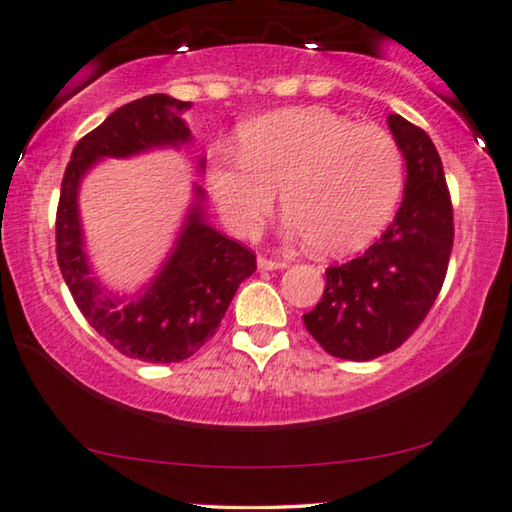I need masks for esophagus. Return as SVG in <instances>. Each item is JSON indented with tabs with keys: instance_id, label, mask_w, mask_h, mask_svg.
<instances>
[{
	"instance_id": "esophagus-1",
	"label": "esophagus",
	"mask_w": 512,
	"mask_h": 512,
	"mask_svg": "<svg viewBox=\"0 0 512 512\" xmlns=\"http://www.w3.org/2000/svg\"><path fill=\"white\" fill-rule=\"evenodd\" d=\"M286 265V261H272L267 256H258V270H283Z\"/></svg>"
}]
</instances>
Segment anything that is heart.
I'll use <instances>...</instances> for the list:
<instances>
[{
    "instance_id": "b5f03b06",
    "label": "heart",
    "mask_w": 512,
    "mask_h": 512,
    "mask_svg": "<svg viewBox=\"0 0 512 512\" xmlns=\"http://www.w3.org/2000/svg\"><path fill=\"white\" fill-rule=\"evenodd\" d=\"M208 190L224 224L251 238L281 190L288 229L322 254H350L382 233L405 185V157L387 130L325 107L281 109L240 130V153L212 148Z\"/></svg>"
}]
</instances>
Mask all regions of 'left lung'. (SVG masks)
<instances>
[{"mask_svg": "<svg viewBox=\"0 0 512 512\" xmlns=\"http://www.w3.org/2000/svg\"><path fill=\"white\" fill-rule=\"evenodd\" d=\"M407 164L403 203L364 254L325 270V293L304 313L309 334L332 357L368 361L403 345L428 316L453 249V206L444 167L419 125L391 114Z\"/></svg>", "mask_w": 512, "mask_h": 512, "instance_id": "obj_1", "label": "left lung"}]
</instances>
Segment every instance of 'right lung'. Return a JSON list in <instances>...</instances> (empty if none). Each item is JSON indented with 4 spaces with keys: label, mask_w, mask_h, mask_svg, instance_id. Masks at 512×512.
Here are the masks:
<instances>
[{
    "label": "right lung",
    "mask_w": 512,
    "mask_h": 512,
    "mask_svg": "<svg viewBox=\"0 0 512 512\" xmlns=\"http://www.w3.org/2000/svg\"><path fill=\"white\" fill-rule=\"evenodd\" d=\"M192 102L164 93L132 100L109 114L73 148L57 208V261L77 309L96 332L130 359L171 364L192 357L217 332L235 290L256 272V254L212 229L203 217V190L157 277L135 297H116L86 261L77 190L102 157H130L190 141L183 114ZM203 167V160H201Z\"/></svg>",
    "instance_id": "obj_1"
}]
</instances>
